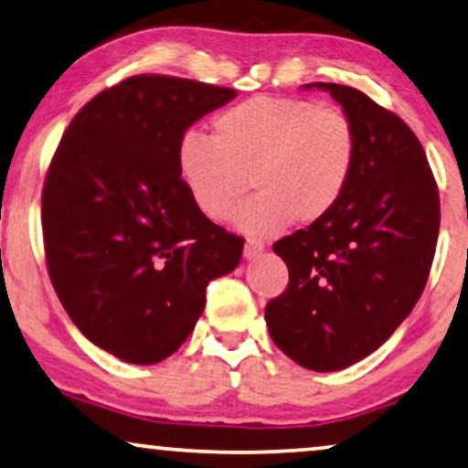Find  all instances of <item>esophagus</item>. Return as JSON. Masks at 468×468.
<instances>
[{
	"label": "esophagus",
	"instance_id": "1",
	"mask_svg": "<svg viewBox=\"0 0 468 468\" xmlns=\"http://www.w3.org/2000/svg\"><path fill=\"white\" fill-rule=\"evenodd\" d=\"M261 251H264V242H261V240L249 239V240L245 242V258H247V260L258 258V255H260Z\"/></svg>",
	"mask_w": 468,
	"mask_h": 468
}]
</instances>
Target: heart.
I'll return each mask as SVG.
<instances>
[{"instance_id":"1","label":"heart","mask_w":468,"mask_h":468,"mask_svg":"<svg viewBox=\"0 0 468 468\" xmlns=\"http://www.w3.org/2000/svg\"><path fill=\"white\" fill-rule=\"evenodd\" d=\"M357 164L354 121L338 106L303 98H251L213 119V140L185 133L178 175L202 215L226 221L249 187L260 191L239 215L245 232L277 234L292 219L315 226L347 194Z\"/></svg>"}]
</instances>
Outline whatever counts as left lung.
Segmentation results:
<instances>
[{"label":"left lung","instance_id":"1","mask_svg":"<svg viewBox=\"0 0 468 468\" xmlns=\"http://www.w3.org/2000/svg\"><path fill=\"white\" fill-rule=\"evenodd\" d=\"M315 87L354 121L356 172L335 213L272 245L290 283L264 315L285 356L328 373L373 354L411 313L431 274L441 204L426 153L399 114L354 87Z\"/></svg>","mask_w":468,"mask_h":468}]
</instances>
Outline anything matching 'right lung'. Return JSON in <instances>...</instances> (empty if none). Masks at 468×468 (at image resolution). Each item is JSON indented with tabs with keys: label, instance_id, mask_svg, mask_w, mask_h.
<instances>
[{
	"label": "right lung",
	"instance_id": "obj_1",
	"mask_svg": "<svg viewBox=\"0 0 468 468\" xmlns=\"http://www.w3.org/2000/svg\"><path fill=\"white\" fill-rule=\"evenodd\" d=\"M234 89L138 74L76 112L42 191L48 277L89 341L130 364L175 354L232 272L242 239L202 215L178 175L191 123Z\"/></svg>",
	"mask_w": 468,
	"mask_h": 468
}]
</instances>
